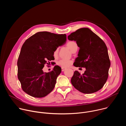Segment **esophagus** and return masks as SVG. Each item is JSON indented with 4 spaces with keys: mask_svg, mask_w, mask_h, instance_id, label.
Wrapping results in <instances>:
<instances>
[{
    "mask_svg": "<svg viewBox=\"0 0 126 126\" xmlns=\"http://www.w3.org/2000/svg\"><path fill=\"white\" fill-rule=\"evenodd\" d=\"M65 70H66V69H65V68H62V71H64Z\"/></svg>",
    "mask_w": 126,
    "mask_h": 126,
    "instance_id": "34e87169",
    "label": "esophagus"
}]
</instances>
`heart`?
<instances>
[{"instance_id": "1", "label": "heart", "mask_w": 126, "mask_h": 126, "mask_svg": "<svg viewBox=\"0 0 126 126\" xmlns=\"http://www.w3.org/2000/svg\"><path fill=\"white\" fill-rule=\"evenodd\" d=\"M66 45L67 47L69 49V50L72 53L76 52L78 49V45L76 42L74 41H70L68 42ZM58 51V49H56L53 52V56L54 57H57ZM57 64L58 66L62 68H67L70 67L71 65V64H72V61L70 60L61 59L57 62Z\"/></svg>"}]
</instances>
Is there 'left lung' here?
Returning a JSON list of instances; mask_svg holds the SVG:
<instances>
[{
  "label": "left lung",
  "mask_w": 126,
  "mask_h": 126,
  "mask_svg": "<svg viewBox=\"0 0 126 126\" xmlns=\"http://www.w3.org/2000/svg\"><path fill=\"white\" fill-rule=\"evenodd\" d=\"M69 40L75 41L80 48L75 67H84V73L75 71L71 83L84 94L95 93L104 86L108 77L110 61L105 42L88 28H82L71 33Z\"/></svg>",
  "instance_id": "8db88e82"
}]
</instances>
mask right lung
<instances>
[{"label": "right lung", "mask_w": 126, "mask_h": 126, "mask_svg": "<svg viewBox=\"0 0 126 126\" xmlns=\"http://www.w3.org/2000/svg\"><path fill=\"white\" fill-rule=\"evenodd\" d=\"M66 41V35L43 31L31 36L23 44L17 61L18 78L26 93L35 98H42L54 88L61 72L55 66L48 73L43 72L45 64L54 60L53 52Z\"/></svg>", "instance_id": "add662e5"}]
</instances>
